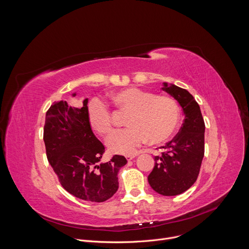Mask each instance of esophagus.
<instances>
[{
	"label": "esophagus",
	"instance_id": "esophagus-1",
	"mask_svg": "<svg viewBox=\"0 0 249 249\" xmlns=\"http://www.w3.org/2000/svg\"><path fill=\"white\" fill-rule=\"evenodd\" d=\"M135 157H136V156H134V155H128V156H126V160H133Z\"/></svg>",
	"mask_w": 249,
	"mask_h": 249
}]
</instances>
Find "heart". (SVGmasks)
Returning <instances> with one entry per match:
<instances>
[{
	"label": "heart",
	"instance_id": "1",
	"mask_svg": "<svg viewBox=\"0 0 249 249\" xmlns=\"http://www.w3.org/2000/svg\"><path fill=\"white\" fill-rule=\"evenodd\" d=\"M113 104L119 110L128 112V128L115 131L107 140L111 152L123 155L135 154L149 139L152 144L167 140L179 122V107L168 96L138 88L122 89L111 95ZM90 127L102 137L108 136L113 129L112 113L108 106L98 99L88 105Z\"/></svg>",
	"mask_w": 249,
	"mask_h": 249
}]
</instances>
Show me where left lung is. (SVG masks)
I'll return each mask as SVG.
<instances>
[{"label": "left lung", "mask_w": 249, "mask_h": 249, "mask_svg": "<svg viewBox=\"0 0 249 249\" xmlns=\"http://www.w3.org/2000/svg\"><path fill=\"white\" fill-rule=\"evenodd\" d=\"M162 89L178 101L184 113L183 124L160 156L148 176L151 187L160 195L175 196L185 192L197 180L204 158L205 123L200 106L184 89L163 83Z\"/></svg>", "instance_id": "left-lung-1"}]
</instances>
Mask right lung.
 I'll use <instances>...</instances> for the list:
<instances>
[{
	"label": "right lung",
	"mask_w": 249,
	"mask_h": 249,
	"mask_svg": "<svg viewBox=\"0 0 249 249\" xmlns=\"http://www.w3.org/2000/svg\"><path fill=\"white\" fill-rule=\"evenodd\" d=\"M43 140L47 160L70 194L86 201L104 202L116 193L118 171L127 160L115 155L109 161L98 163L104 146L89 125L88 98L81 108L64 100L55 101L46 112Z\"/></svg>",
	"instance_id": "right-lung-1"
}]
</instances>
